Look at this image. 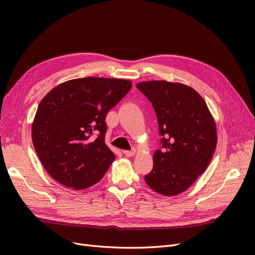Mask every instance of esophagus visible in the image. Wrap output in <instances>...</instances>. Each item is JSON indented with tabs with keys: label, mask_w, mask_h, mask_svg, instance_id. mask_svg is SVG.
Returning a JSON list of instances; mask_svg holds the SVG:
<instances>
[{
	"label": "esophagus",
	"mask_w": 255,
	"mask_h": 255,
	"mask_svg": "<svg viewBox=\"0 0 255 255\" xmlns=\"http://www.w3.org/2000/svg\"><path fill=\"white\" fill-rule=\"evenodd\" d=\"M123 154H125L127 157H132L134 154H135V152L134 151H128V150H126V151H123Z\"/></svg>",
	"instance_id": "obj_1"
}]
</instances>
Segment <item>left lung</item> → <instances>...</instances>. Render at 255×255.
Here are the masks:
<instances>
[{
  "instance_id": "left-lung-1",
  "label": "left lung",
  "mask_w": 255,
  "mask_h": 255,
  "mask_svg": "<svg viewBox=\"0 0 255 255\" xmlns=\"http://www.w3.org/2000/svg\"><path fill=\"white\" fill-rule=\"evenodd\" d=\"M136 87L152 103L161 136L144 181L160 195H179L210 164L217 144L215 121L202 97L186 85L150 81Z\"/></svg>"
}]
</instances>
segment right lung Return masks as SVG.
<instances>
[{
	"instance_id": "add662e5",
	"label": "right lung",
	"mask_w": 255,
	"mask_h": 255,
	"mask_svg": "<svg viewBox=\"0 0 255 255\" xmlns=\"http://www.w3.org/2000/svg\"><path fill=\"white\" fill-rule=\"evenodd\" d=\"M130 88L127 80L83 78L59 84L41 100L32 139L54 180L80 190L102 179L115 159L105 144L106 115Z\"/></svg>"
}]
</instances>
